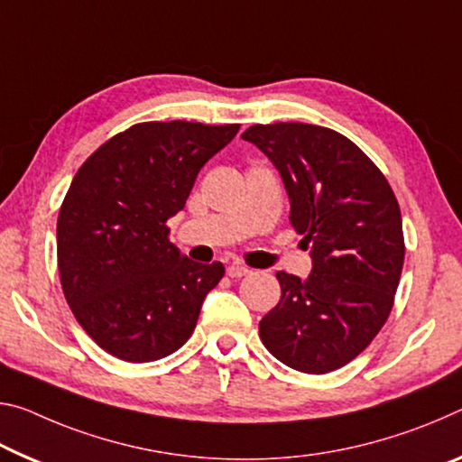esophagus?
<instances>
[{"mask_svg":"<svg viewBox=\"0 0 462 462\" xmlns=\"http://www.w3.org/2000/svg\"><path fill=\"white\" fill-rule=\"evenodd\" d=\"M226 273H228V277H232V280H238V277H245L251 273V269L245 265H238V263H232V265L226 267Z\"/></svg>","mask_w":462,"mask_h":462,"instance_id":"esophagus-1","label":"esophagus"}]
</instances>
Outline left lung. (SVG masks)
<instances>
[{
	"instance_id": "8db88e82",
	"label": "left lung",
	"mask_w": 462,
	"mask_h": 462,
	"mask_svg": "<svg viewBox=\"0 0 462 462\" xmlns=\"http://www.w3.org/2000/svg\"><path fill=\"white\" fill-rule=\"evenodd\" d=\"M273 162L290 222L310 248L309 280L280 271L282 300L259 323L277 360L325 374L360 356L389 319L405 243L401 209L374 162L333 129L309 123L248 127Z\"/></svg>"
}]
</instances>
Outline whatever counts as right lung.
<instances>
[{"label": "right lung", "mask_w": 462, "mask_h": 462, "mask_svg": "<svg viewBox=\"0 0 462 462\" xmlns=\"http://www.w3.org/2000/svg\"><path fill=\"white\" fill-rule=\"evenodd\" d=\"M240 125L139 123L108 139L73 177L57 219V265L73 317L125 362L171 356L195 331L224 277L168 240L203 164Z\"/></svg>", "instance_id": "add662e5"}]
</instances>
